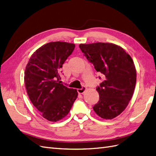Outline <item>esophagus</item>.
I'll return each mask as SVG.
<instances>
[{"instance_id":"34e87169","label":"esophagus","mask_w":156,"mask_h":156,"mask_svg":"<svg viewBox=\"0 0 156 156\" xmlns=\"http://www.w3.org/2000/svg\"><path fill=\"white\" fill-rule=\"evenodd\" d=\"M86 90V87L85 86H82L81 88L77 89V92H78V94H83V93L85 92Z\"/></svg>"}]
</instances>
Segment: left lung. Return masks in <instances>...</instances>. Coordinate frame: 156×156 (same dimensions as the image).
<instances>
[{"instance_id": "1", "label": "left lung", "mask_w": 156, "mask_h": 156, "mask_svg": "<svg viewBox=\"0 0 156 156\" xmlns=\"http://www.w3.org/2000/svg\"><path fill=\"white\" fill-rule=\"evenodd\" d=\"M79 47L104 77L96 88L100 99L93 109L100 118L113 119L126 109L134 92L136 70L133 60L121 46L112 43L80 44Z\"/></svg>"}]
</instances>
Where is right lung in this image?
<instances>
[{
    "mask_svg": "<svg viewBox=\"0 0 156 156\" xmlns=\"http://www.w3.org/2000/svg\"><path fill=\"white\" fill-rule=\"evenodd\" d=\"M75 45L51 42L32 54L24 72V83L31 102L43 118L57 122L69 113L78 97L76 89L58 82L60 70Z\"/></svg>",
    "mask_w": 156,
    "mask_h": 156,
    "instance_id": "add662e5",
    "label": "right lung"
}]
</instances>
